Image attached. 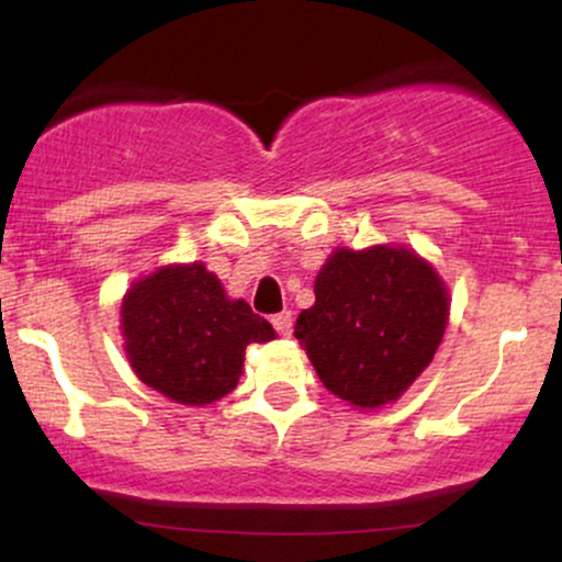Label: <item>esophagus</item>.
<instances>
[{
    "label": "esophagus",
    "mask_w": 562,
    "mask_h": 562,
    "mask_svg": "<svg viewBox=\"0 0 562 562\" xmlns=\"http://www.w3.org/2000/svg\"><path fill=\"white\" fill-rule=\"evenodd\" d=\"M272 325H274V330L282 335V338H290V333H293V317H290V312L274 314Z\"/></svg>",
    "instance_id": "obj_1"
}]
</instances>
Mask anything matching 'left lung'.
Segmentation results:
<instances>
[{"label": "left lung", "instance_id": "obj_1", "mask_svg": "<svg viewBox=\"0 0 562 562\" xmlns=\"http://www.w3.org/2000/svg\"><path fill=\"white\" fill-rule=\"evenodd\" d=\"M314 295L295 319V338L325 389L357 406L396 402L447 330V288L406 248L335 250Z\"/></svg>", "mask_w": 562, "mask_h": 562}]
</instances>
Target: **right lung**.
<instances>
[{"mask_svg": "<svg viewBox=\"0 0 562 562\" xmlns=\"http://www.w3.org/2000/svg\"><path fill=\"white\" fill-rule=\"evenodd\" d=\"M134 372L179 404L227 396L240 378L245 346L274 338L245 301H229L203 263L164 267L134 282L121 306Z\"/></svg>", "mask_w": 562, "mask_h": 562, "instance_id": "right-lung-1", "label": "right lung"}]
</instances>
